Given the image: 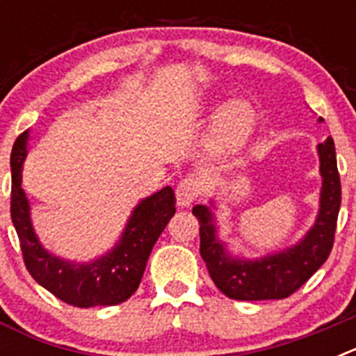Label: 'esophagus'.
Instances as JSON below:
<instances>
[{"instance_id": "obj_1", "label": "esophagus", "mask_w": 356, "mask_h": 356, "mask_svg": "<svg viewBox=\"0 0 356 356\" xmlns=\"http://www.w3.org/2000/svg\"><path fill=\"white\" fill-rule=\"evenodd\" d=\"M203 193V180L197 176H187L176 187V203L180 207H188Z\"/></svg>"}]
</instances>
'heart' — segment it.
Segmentation results:
<instances>
[{"label":"heart","mask_w":356,"mask_h":356,"mask_svg":"<svg viewBox=\"0 0 356 356\" xmlns=\"http://www.w3.org/2000/svg\"><path fill=\"white\" fill-rule=\"evenodd\" d=\"M254 124V112L248 103L234 102L226 106L217 119L213 130V149H228L241 146L248 139Z\"/></svg>","instance_id":"heart-1"}]
</instances>
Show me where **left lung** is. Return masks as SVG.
Instances as JSON below:
<instances>
[{"mask_svg": "<svg viewBox=\"0 0 356 356\" xmlns=\"http://www.w3.org/2000/svg\"><path fill=\"white\" fill-rule=\"evenodd\" d=\"M317 153L323 178L319 213L312 228L296 246L262 259H237L226 250L225 242L217 238L212 210L205 205L193 209L200 221V253L210 278L225 296L237 301L284 300L294 294L326 262L333 248L341 209V178L332 137L317 144Z\"/></svg>", "mask_w": 356, "mask_h": 356, "instance_id": "obj_1", "label": "left lung"}]
</instances>
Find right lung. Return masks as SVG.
Segmentation results:
<instances>
[{
	"mask_svg": "<svg viewBox=\"0 0 356 356\" xmlns=\"http://www.w3.org/2000/svg\"><path fill=\"white\" fill-rule=\"evenodd\" d=\"M28 139V130L19 135L10 155V216L28 273L46 291L72 307H112L127 301L139 289L151 250L175 216L172 188L163 187L135 207L121 238L108 253L90 262L64 260L40 244L31 225L30 203L21 187Z\"/></svg>",
	"mask_w": 356,
	"mask_h": 356,
	"instance_id": "obj_1",
	"label": "right lung"
}]
</instances>
